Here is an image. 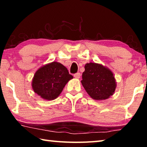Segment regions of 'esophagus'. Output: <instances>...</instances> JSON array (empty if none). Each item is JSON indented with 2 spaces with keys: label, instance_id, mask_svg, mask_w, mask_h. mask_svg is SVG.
Returning <instances> with one entry per match:
<instances>
[{
  "label": "esophagus",
  "instance_id": "obj_1",
  "mask_svg": "<svg viewBox=\"0 0 147 147\" xmlns=\"http://www.w3.org/2000/svg\"><path fill=\"white\" fill-rule=\"evenodd\" d=\"M80 76H81V74H80V73H76V74H74V78H76L77 79H79L80 78Z\"/></svg>",
  "mask_w": 147,
  "mask_h": 147
}]
</instances>
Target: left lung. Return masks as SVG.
I'll return each instance as SVG.
<instances>
[{"label":"left lung","mask_w":147,"mask_h":147,"mask_svg":"<svg viewBox=\"0 0 147 147\" xmlns=\"http://www.w3.org/2000/svg\"><path fill=\"white\" fill-rule=\"evenodd\" d=\"M81 83L91 97L104 100L115 93L117 82L113 72L100 63L90 62L85 65Z\"/></svg>","instance_id":"obj_1"}]
</instances>
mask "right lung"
Listing matches in <instances>:
<instances>
[{"instance_id": "1", "label": "right lung", "mask_w": 147, "mask_h": 147, "mask_svg": "<svg viewBox=\"0 0 147 147\" xmlns=\"http://www.w3.org/2000/svg\"><path fill=\"white\" fill-rule=\"evenodd\" d=\"M73 78L63 65L53 61L36 71L32 78V88L41 98L53 100L58 97L65 86Z\"/></svg>"}]
</instances>
